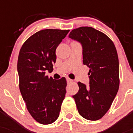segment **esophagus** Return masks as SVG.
<instances>
[{
  "label": "esophagus",
  "instance_id": "34e87169",
  "mask_svg": "<svg viewBox=\"0 0 133 133\" xmlns=\"http://www.w3.org/2000/svg\"><path fill=\"white\" fill-rule=\"evenodd\" d=\"M66 80H67V82H68V84H69V83L73 82V80H71V79L69 78H66Z\"/></svg>",
  "mask_w": 133,
  "mask_h": 133
}]
</instances>
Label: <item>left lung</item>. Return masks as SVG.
<instances>
[{
	"label": "left lung",
	"instance_id": "1",
	"mask_svg": "<svg viewBox=\"0 0 133 133\" xmlns=\"http://www.w3.org/2000/svg\"><path fill=\"white\" fill-rule=\"evenodd\" d=\"M69 37L82 47L83 64L89 68V85L79 82L73 95L79 114L97 120L109 109L119 89V62L113 42L104 33L91 27H80Z\"/></svg>",
	"mask_w": 133,
	"mask_h": 133
}]
</instances>
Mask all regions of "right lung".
Returning <instances> with one entry per match:
<instances>
[{
  "mask_svg": "<svg viewBox=\"0 0 133 133\" xmlns=\"http://www.w3.org/2000/svg\"><path fill=\"white\" fill-rule=\"evenodd\" d=\"M69 30L47 29L29 37L18 55L17 71L19 88L32 117L42 124L54 122L59 116L66 93L62 77L55 80L45 75L53 71L55 51Z\"/></svg>",
  "mask_w": 133,
  "mask_h": 133,
  "instance_id": "right-lung-1",
  "label": "right lung"
}]
</instances>
